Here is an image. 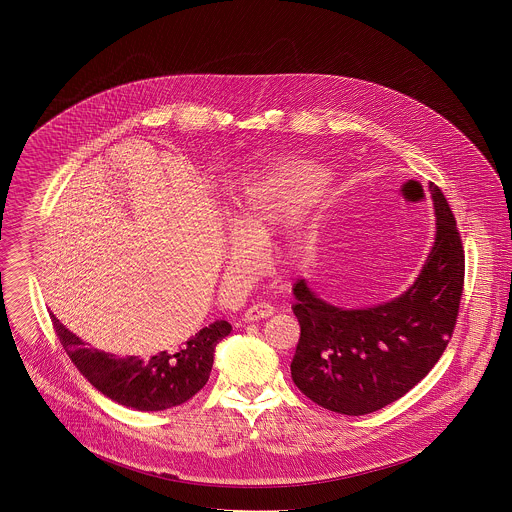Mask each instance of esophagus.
I'll list each match as a JSON object with an SVG mask.
<instances>
[{"mask_svg":"<svg viewBox=\"0 0 512 512\" xmlns=\"http://www.w3.org/2000/svg\"><path fill=\"white\" fill-rule=\"evenodd\" d=\"M274 305L270 303H254L246 309L244 313V321H260V319H266L270 315H274Z\"/></svg>","mask_w":512,"mask_h":512,"instance_id":"1","label":"esophagus"}]
</instances>
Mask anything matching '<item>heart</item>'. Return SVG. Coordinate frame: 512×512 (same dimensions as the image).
Here are the masks:
<instances>
[{
    "label": "heart",
    "instance_id": "obj_1",
    "mask_svg": "<svg viewBox=\"0 0 512 512\" xmlns=\"http://www.w3.org/2000/svg\"><path fill=\"white\" fill-rule=\"evenodd\" d=\"M329 185L325 167L307 159L276 161L254 171L240 187L234 203V226L226 240V258L230 268L244 272L260 258V240L286 220L301 215ZM288 246L295 256L309 250V232L295 226Z\"/></svg>",
    "mask_w": 512,
    "mask_h": 512
}]
</instances>
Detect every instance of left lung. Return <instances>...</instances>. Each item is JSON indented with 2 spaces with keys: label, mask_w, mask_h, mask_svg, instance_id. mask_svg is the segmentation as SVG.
Instances as JSON below:
<instances>
[{
  "label": "left lung",
  "mask_w": 512,
  "mask_h": 512,
  "mask_svg": "<svg viewBox=\"0 0 512 512\" xmlns=\"http://www.w3.org/2000/svg\"><path fill=\"white\" fill-rule=\"evenodd\" d=\"M430 195L436 238L406 292L347 309L321 299L305 280L293 284L301 335L292 378L315 404L347 416L376 412L412 390L443 355L459 311L465 256L443 193L430 185Z\"/></svg>",
  "instance_id": "1"
}]
</instances>
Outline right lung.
Here are the masks:
<instances>
[{
  "mask_svg": "<svg viewBox=\"0 0 512 512\" xmlns=\"http://www.w3.org/2000/svg\"><path fill=\"white\" fill-rule=\"evenodd\" d=\"M53 327L82 376L104 396L140 412H159L193 398L209 380L215 349L230 335L232 325L213 321L185 343L153 357H116L86 349L53 313Z\"/></svg>",
  "mask_w": 512,
  "mask_h": 512,
  "instance_id": "right-lung-1",
  "label": "right lung"
}]
</instances>
